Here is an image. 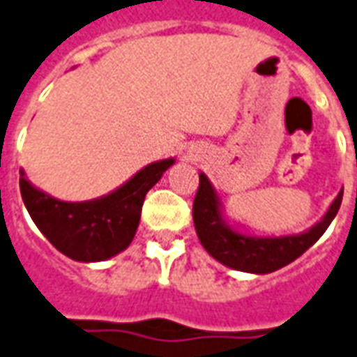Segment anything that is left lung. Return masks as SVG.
Returning a JSON list of instances; mask_svg holds the SVG:
<instances>
[{"label":"left lung","mask_w":357,"mask_h":357,"mask_svg":"<svg viewBox=\"0 0 357 357\" xmlns=\"http://www.w3.org/2000/svg\"><path fill=\"white\" fill-rule=\"evenodd\" d=\"M342 190L319 223L298 234L261 236L234 227L225 220L223 203L214 184L199 173V190L193 201V225L208 255L225 266L248 273H270L303 255L330 227L341 206Z\"/></svg>","instance_id":"left-lung-1"}]
</instances>
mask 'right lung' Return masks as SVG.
Returning a JSON list of instances; mask_svg holds the SVG:
<instances>
[{
	"label": "right lung",
	"mask_w": 357,
	"mask_h": 357,
	"mask_svg": "<svg viewBox=\"0 0 357 357\" xmlns=\"http://www.w3.org/2000/svg\"><path fill=\"white\" fill-rule=\"evenodd\" d=\"M173 164L175 158L153 162L107 195L79 203L52 197L20 169V193L31 220L55 250L73 261L100 262L128 248L145 195Z\"/></svg>",
	"instance_id": "obj_1"
}]
</instances>
